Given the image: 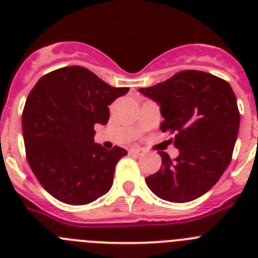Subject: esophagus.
<instances>
[{"instance_id":"esophagus-1","label":"esophagus","mask_w":258,"mask_h":258,"mask_svg":"<svg viewBox=\"0 0 258 258\" xmlns=\"http://www.w3.org/2000/svg\"><path fill=\"white\" fill-rule=\"evenodd\" d=\"M131 154L137 155V156H141V155L145 154V151H143L142 149H138V147H136V149H131Z\"/></svg>"}]
</instances>
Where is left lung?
I'll use <instances>...</instances> for the list:
<instances>
[{
  "label": "left lung",
  "mask_w": 258,
  "mask_h": 258,
  "mask_svg": "<svg viewBox=\"0 0 258 258\" xmlns=\"http://www.w3.org/2000/svg\"><path fill=\"white\" fill-rule=\"evenodd\" d=\"M160 106L161 132L174 136L179 155L159 152L161 168L146 178L160 199L186 203L217 183L231 161L240 124L236 97L227 81L202 71H182L164 83L140 89Z\"/></svg>",
  "instance_id": "8db88e82"
}]
</instances>
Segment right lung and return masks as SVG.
I'll list each match as a JSON object with an SVG mask.
<instances>
[{
  "instance_id": "obj_1",
  "label": "right lung",
  "mask_w": 258,
  "mask_h": 258,
  "mask_svg": "<svg viewBox=\"0 0 258 258\" xmlns=\"http://www.w3.org/2000/svg\"><path fill=\"white\" fill-rule=\"evenodd\" d=\"M127 92L70 66L41 77L29 93L22 116L27 160L59 202L84 206L112 187L116 164L127 152L95 143L94 125H106L108 106Z\"/></svg>"
}]
</instances>
